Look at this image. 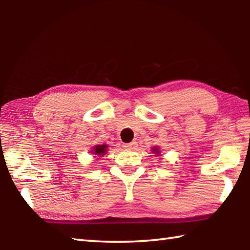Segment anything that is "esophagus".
<instances>
[{"label":"esophagus","mask_w":250,"mask_h":250,"mask_svg":"<svg viewBox=\"0 0 250 250\" xmlns=\"http://www.w3.org/2000/svg\"><path fill=\"white\" fill-rule=\"evenodd\" d=\"M124 146L125 147V149L134 150V149H137L138 145H137V141H132V142H130V143H125V145Z\"/></svg>","instance_id":"34e87169"}]
</instances>
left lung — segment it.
Masks as SVG:
<instances>
[{
	"mask_svg": "<svg viewBox=\"0 0 250 250\" xmlns=\"http://www.w3.org/2000/svg\"><path fill=\"white\" fill-rule=\"evenodd\" d=\"M152 152H153V153L155 154V156H158V155H160V147L156 146H152Z\"/></svg>",
	"mask_w": 250,
	"mask_h": 250,
	"instance_id": "obj_1",
	"label": "left lung"
}]
</instances>
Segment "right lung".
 <instances>
[{
  "mask_svg": "<svg viewBox=\"0 0 250 250\" xmlns=\"http://www.w3.org/2000/svg\"><path fill=\"white\" fill-rule=\"evenodd\" d=\"M108 146L105 145V143H104V145H97V146H94L91 147L90 150V153L94 154V155H97V156H104L105 153H107L108 151Z\"/></svg>",
  "mask_w": 250,
  "mask_h": 250,
  "instance_id": "right-lung-1",
  "label": "right lung"
}]
</instances>
